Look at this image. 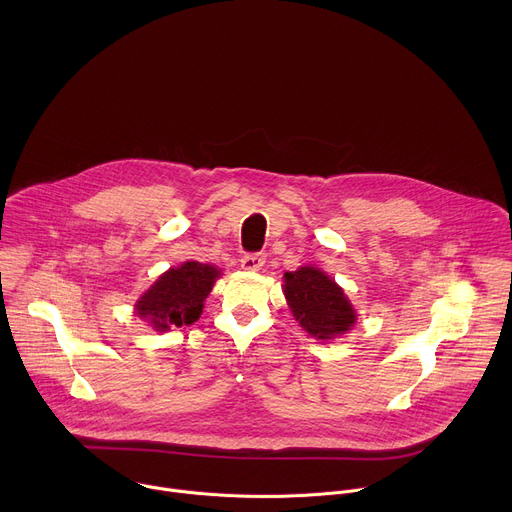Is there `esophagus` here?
I'll list each match as a JSON object with an SVG mask.
<instances>
[{"label": "esophagus", "mask_w": 512, "mask_h": 512, "mask_svg": "<svg viewBox=\"0 0 512 512\" xmlns=\"http://www.w3.org/2000/svg\"><path fill=\"white\" fill-rule=\"evenodd\" d=\"M265 263V255L263 253H249V255H243L241 259V267L245 271H259Z\"/></svg>", "instance_id": "esophagus-1"}]
</instances>
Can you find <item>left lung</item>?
<instances>
[{
    "label": "left lung",
    "mask_w": 512,
    "mask_h": 512,
    "mask_svg": "<svg viewBox=\"0 0 512 512\" xmlns=\"http://www.w3.org/2000/svg\"><path fill=\"white\" fill-rule=\"evenodd\" d=\"M283 294L291 314L314 338L332 340L354 326L356 312L342 287L318 267H300L283 275Z\"/></svg>",
    "instance_id": "8db88e82"
}]
</instances>
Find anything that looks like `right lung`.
<instances>
[{
	"label": "right lung",
	"mask_w": 512,
	"mask_h": 512,
	"mask_svg": "<svg viewBox=\"0 0 512 512\" xmlns=\"http://www.w3.org/2000/svg\"><path fill=\"white\" fill-rule=\"evenodd\" d=\"M218 275L221 271L214 265L198 261H186L180 267H170L137 300L135 312L158 332H166L174 326H188L200 318L204 300L208 298Z\"/></svg>",
	"instance_id": "obj_1"
}]
</instances>
